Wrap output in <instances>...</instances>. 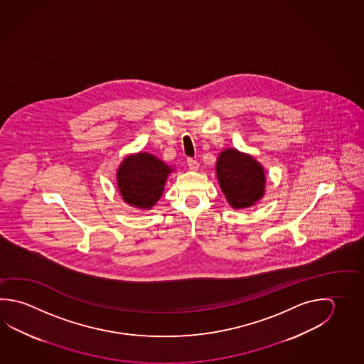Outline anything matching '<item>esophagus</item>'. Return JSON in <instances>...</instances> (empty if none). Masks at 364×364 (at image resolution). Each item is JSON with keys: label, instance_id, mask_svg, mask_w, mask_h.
Wrapping results in <instances>:
<instances>
[{"label": "esophagus", "instance_id": "34e87169", "mask_svg": "<svg viewBox=\"0 0 364 364\" xmlns=\"http://www.w3.org/2000/svg\"><path fill=\"white\" fill-rule=\"evenodd\" d=\"M187 166H188V168H190L191 171H198V163L195 159H187Z\"/></svg>", "mask_w": 364, "mask_h": 364}]
</instances>
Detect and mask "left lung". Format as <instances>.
<instances>
[{
	"label": "left lung",
	"instance_id": "obj_1",
	"mask_svg": "<svg viewBox=\"0 0 364 364\" xmlns=\"http://www.w3.org/2000/svg\"><path fill=\"white\" fill-rule=\"evenodd\" d=\"M215 172L219 187L233 209L250 208L264 196V168L250 154L225 149L217 159Z\"/></svg>",
	"mask_w": 364,
	"mask_h": 364
}]
</instances>
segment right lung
Instances as JSON below:
<instances>
[{
	"label": "right lung",
	"instance_id": "add662e5",
	"mask_svg": "<svg viewBox=\"0 0 364 364\" xmlns=\"http://www.w3.org/2000/svg\"><path fill=\"white\" fill-rule=\"evenodd\" d=\"M174 171L150 152L129 154L117 169V186L123 201L141 210H150L164 192L166 178Z\"/></svg>",
	"mask_w": 364,
	"mask_h": 364
}]
</instances>
